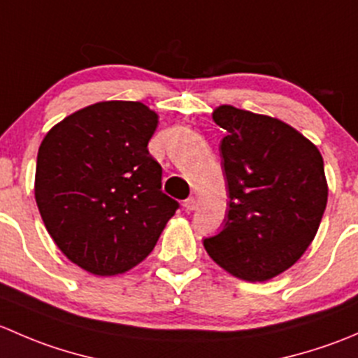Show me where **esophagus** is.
Instances as JSON below:
<instances>
[{
	"mask_svg": "<svg viewBox=\"0 0 358 358\" xmlns=\"http://www.w3.org/2000/svg\"><path fill=\"white\" fill-rule=\"evenodd\" d=\"M183 206H185L189 211H194V209H197V206H199V201H197V197H189L185 202H183Z\"/></svg>",
	"mask_w": 358,
	"mask_h": 358,
	"instance_id": "obj_1",
	"label": "esophagus"
}]
</instances>
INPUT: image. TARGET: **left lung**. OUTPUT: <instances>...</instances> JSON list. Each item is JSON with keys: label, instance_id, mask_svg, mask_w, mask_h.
<instances>
[{"label": "left lung", "instance_id": "1", "mask_svg": "<svg viewBox=\"0 0 358 358\" xmlns=\"http://www.w3.org/2000/svg\"><path fill=\"white\" fill-rule=\"evenodd\" d=\"M213 121L227 131L220 154L229 211L204 248L230 275L265 282L291 268L315 239L329 192L322 154L272 115L220 106Z\"/></svg>", "mask_w": 358, "mask_h": 358}]
</instances>
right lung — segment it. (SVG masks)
<instances>
[{
	"label": "right lung",
	"instance_id": "right-lung-1",
	"mask_svg": "<svg viewBox=\"0 0 358 358\" xmlns=\"http://www.w3.org/2000/svg\"><path fill=\"white\" fill-rule=\"evenodd\" d=\"M157 122L145 103L103 100L57 122L39 145V215L57 248L88 273L112 277L142 263L178 208L147 149Z\"/></svg>",
	"mask_w": 358,
	"mask_h": 358
}]
</instances>
